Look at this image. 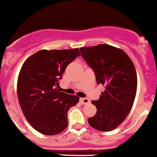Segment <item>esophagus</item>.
Here are the masks:
<instances>
[{"label":"esophagus","instance_id":"obj_1","mask_svg":"<svg viewBox=\"0 0 157 157\" xmlns=\"http://www.w3.org/2000/svg\"><path fill=\"white\" fill-rule=\"evenodd\" d=\"M80 102H81V104H82V105H87V104H89L90 101V100L88 99V98H80Z\"/></svg>","mask_w":157,"mask_h":157}]
</instances>
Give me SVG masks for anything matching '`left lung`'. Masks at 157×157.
<instances>
[{
  "label": "left lung",
  "mask_w": 157,
  "mask_h": 157,
  "mask_svg": "<svg viewBox=\"0 0 157 157\" xmlns=\"http://www.w3.org/2000/svg\"><path fill=\"white\" fill-rule=\"evenodd\" d=\"M82 56L95 73L98 84L105 86L98 101L92 104L97 113L89 124L100 131L118 127L131 110L137 92V73L132 60L122 49L109 45L80 48Z\"/></svg>",
  "instance_id": "obj_1"
}]
</instances>
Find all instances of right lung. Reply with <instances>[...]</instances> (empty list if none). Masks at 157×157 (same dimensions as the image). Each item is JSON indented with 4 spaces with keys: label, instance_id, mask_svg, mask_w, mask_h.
Returning a JSON list of instances; mask_svg holds the SVG:
<instances>
[{
    "label": "right lung",
    "instance_id": "right-lung-1",
    "mask_svg": "<svg viewBox=\"0 0 157 157\" xmlns=\"http://www.w3.org/2000/svg\"><path fill=\"white\" fill-rule=\"evenodd\" d=\"M78 56V48L42 49L27 58L20 69L17 81L19 105L31 127L41 134H58L68 125L67 113L79 98L60 92L59 81Z\"/></svg>",
    "mask_w": 157,
    "mask_h": 157
}]
</instances>
